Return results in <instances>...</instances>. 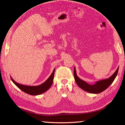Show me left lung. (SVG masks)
Returning a JSON list of instances; mask_svg holds the SVG:
<instances>
[{"label": "left lung", "instance_id": "obj_1", "mask_svg": "<svg viewBox=\"0 0 125 125\" xmlns=\"http://www.w3.org/2000/svg\"><path fill=\"white\" fill-rule=\"evenodd\" d=\"M118 70H119V68H118L110 78H109L108 79H104V80H102L96 81L94 84L92 85L89 84V83H86V81L81 80L77 76L75 67H74V75L75 81L77 85L81 89H83V90L88 93H91V94H97L104 91V90H105L109 86L112 84L117 76Z\"/></svg>", "mask_w": 125, "mask_h": 125}]
</instances>
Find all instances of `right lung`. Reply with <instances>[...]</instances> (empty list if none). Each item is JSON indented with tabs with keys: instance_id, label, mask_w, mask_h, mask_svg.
Here are the masks:
<instances>
[{
	"instance_id": "obj_1",
	"label": "right lung",
	"mask_w": 125,
	"mask_h": 125,
	"mask_svg": "<svg viewBox=\"0 0 125 125\" xmlns=\"http://www.w3.org/2000/svg\"><path fill=\"white\" fill-rule=\"evenodd\" d=\"M55 71V69H54L53 72L52 73L51 75L50 76L49 78L44 83L38 86H28L22 85L21 84V83L16 82L11 76L10 78L12 82L14 83V84L17 87H19L20 90H21L22 91H23L24 92L28 94L32 95V96H37V95L41 94L45 92H46V91L48 90L50 88L53 83Z\"/></svg>"
}]
</instances>
